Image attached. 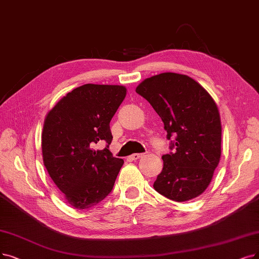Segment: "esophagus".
Segmentation results:
<instances>
[{
	"instance_id": "esophagus-1",
	"label": "esophagus",
	"mask_w": 259,
	"mask_h": 259,
	"mask_svg": "<svg viewBox=\"0 0 259 259\" xmlns=\"http://www.w3.org/2000/svg\"><path fill=\"white\" fill-rule=\"evenodd\" d=\"M140 157H142V154H132L131 156H130V159L131 160H137Z\"/></svg>"
}]
</instances>
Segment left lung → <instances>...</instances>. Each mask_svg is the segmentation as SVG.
Returning <instances> with one entry per match:
<instances>
[{
	"label": "left lung",
	"instance_id": "8db88e82",
	"mask_svg": "<svg viewBox=\"0 0 259 259\" xmlns=\"http://www.w3.org/2000/svg\"><path fill=\"white\" fill-rule=\"evenodd\" d=\"M161 118L170 154L153 187L165 198L185 202L202 194L221 157L222 126L215 102L198 81L165 72L146 78L136 88Z\"/></svg>",
	"mask_w": 259,
	"mask_h": 259
}]
</instances>
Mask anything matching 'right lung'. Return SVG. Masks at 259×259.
I'll return each instance as SVG.
<instances>
[{"label":"right lung","instance_id":"1","mask_svg":"<svg viewBox=\"0 0 259 259\" xmlns=\"http://www.w3.org/2000/svg\"><path fill=\"white\" fill-rule=\"evenodd\" d=\"M126 96L119 85L86 84L61 98L46 117L41 148L44 163L67 202L86 209L112 190L124 161L109 151L111 118ZM107 148L96 151L97 143Z\"/></svg>","mask_w":259,"mask_h":259}]
</instances>
